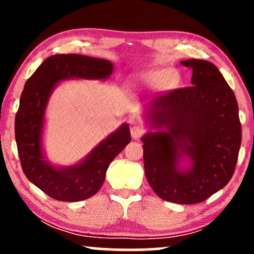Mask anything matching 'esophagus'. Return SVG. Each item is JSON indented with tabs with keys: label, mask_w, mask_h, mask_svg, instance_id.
I'll return each mask as SVG.
<instances>
[{
	"label": "esophagus",
	"mask_w": 254,
	"mask_h": 254,
	"mask_svg": "<svg viewBox=\"0 0 254 254\" xmlns=\"http://www.w3.org/2000/svg\"><path fill=\"white\" fill-rule=\"evenodd\" d=\"M144 128L142 126H138V125H133L130 127V135L134 140H138V138L142 137V135L144 134Z\"/></svg>",
	"instance_id": "esophagus-1"
}]
</instances>
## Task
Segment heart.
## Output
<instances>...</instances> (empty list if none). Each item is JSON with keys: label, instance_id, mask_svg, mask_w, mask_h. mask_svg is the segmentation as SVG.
Instances as JSON below:
<instances>
[{"label": "heart", "instance_id": "b5f03b06", "mask_svg": "<svg viewBox=\"0 0 254 254\" xmlns=\"http://www.w3.org/2000/svg\"><path fill=\"white\" fill-rule=\"evenodd\" d=\"M173 79H175V74L169 69L150 71L144 76V81L150 85L170 84V83L173 82Z\"/></svg>", "mask_w": 254, "mask_h": 254}]
</instances>
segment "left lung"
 I'll list each match as a JSON object with an SVG mask.
<instances>
[{
    "mask_svg": "<svg viewBox=\"0 0 254 254\" xmlns=\"http://www.w3.org/2000/svg\"><path fill=\"white\" fill-rule=\"evenodd\" d=\"M190 86L155 97L148 118L159 130L143 142L144 172L163 200L180 204L202 202L234 176L242 141L238 104L215 64L189 59ZM183 153L192 158L186 173L176 170Z\"/></svg>",
    "mask_w": 254,
    "mask_h": 254,
    "instance_id": "1",
    "label": "left lung"
}]
</instances>
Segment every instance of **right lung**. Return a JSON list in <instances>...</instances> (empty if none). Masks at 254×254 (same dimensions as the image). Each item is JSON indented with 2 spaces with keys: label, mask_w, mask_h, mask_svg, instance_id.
<instances>
[{
  "label": "right lung",
  "mask_w": 254,
  "mask_h": 254,
  "mask_svg": "<svg viewBox=\"0 0 254 254\" xmlns=\"http://www.w3.org/2000/svg\"><path fill=\"white\" fill-rule=\"evenodd\" d=\"M113 64L103 59L79 54H57L47 58L27 79L15 119V136L20 165L26 178L59 201L75 202L95 195L105 180L106 170L130 142L128 125L111 134L79 164L55 169L45 162L41 150L44 113L48 97L65 78L104 79Z\"/></svg>",
  "instance_id": "add662e5"
}]
</instances>
